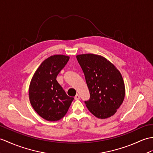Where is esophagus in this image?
<instances>
[{"label":"esophagus","mask_w":153,"mask_h":153,"mask_svg":"<svg viewBox=\"0 0 153 153\" xmlns=\"http://www.w3.org/2000/svg\"><path fill=\"white\" fill-rule=\"evenodd\" d=\"M75 100H79L80 99V97H79V95L78 94H77L76 96H75Z\"/></svg>","instance_id":"obj_1"}]
</instances>
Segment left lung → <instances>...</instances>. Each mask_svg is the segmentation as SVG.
<instances>
[{
  "label": "left lung",
  "instance_id": "left-lung-1",
  "mask_svg": "<svg viewBox=\"0 0 153 153\" xmlns=\"http://www.w3.org/2000/svg\"><path fill=\"white\" fill-rule=\"evenodd\" d=\"M83 70L90 93L85 101L89 111L99 119L113 116L123 104L125 87L121 74L108 60L100 55L76 56Z\"/></svg>",
  "mask_w": 153,
  "mask_h": 153
}]
</instances>
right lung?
I'll use <instances>...</instances> for the list:
<instances>
[{"instance_id": "1", "label": "right lung", "mask_w": 153, "mask_h": 153, "mask_svg": "<svg viewBox=\"0 0 153 153\" xmlns=\"http://www.w3.org/2000/svg\"><path fill=\"white\" fill-rule=\"evenodd\" d=\"M69 59L62 55L49 56L42 62L30 81L28 90L30 104L39 115L49 121L61 119L74 100L56 79Z\"/></svg>"}]
</instances>
